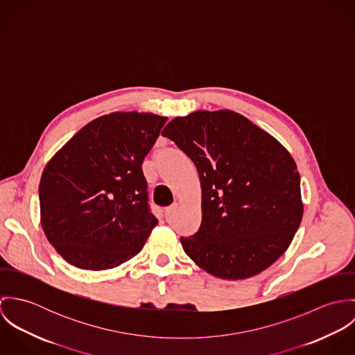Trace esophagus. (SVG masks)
<instances>
[{"label":"esophagus","instance_id":"esophagus-1","mask_svg":"<svg viewBox=\"0 0 355 355\" xmlns=\"http://www.w3.org/2000/svg\"><path fill=\"white\" fill-rule=\"evenodd\" d=\"M176 209H178V203H172L171 206H168V207L165 209V216H166V217L171 216Z\"/></svg>","mask_w":355,"mask_h":355}]
</instances>
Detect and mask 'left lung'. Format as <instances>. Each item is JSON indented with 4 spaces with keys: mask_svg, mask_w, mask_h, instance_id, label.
Masks as SVG:
<instances>
[{
    "mask_svg": "<svg viewBox=\"0 0 355 355\" xmlns=\"http://www.w3.org/2000/svg\"><path fill=\"white\" fill-rule=\"evenodd\" d=\"M196 164L202 223L180 238L207 273L242 280L284 253L304 214L297 164L272 135L232 110L175 117L162 131Z\"/></svg>",
    "mask_w": 355,
    "mask_h": 355,
    "instance_id": "obj_1",
    "label": "left lung"
}]
</instances>
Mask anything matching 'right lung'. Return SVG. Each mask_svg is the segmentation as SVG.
Returning a JSON list of instances; mask_svg holds the SVG:
<instances>
[{"label":"right lung","instance_id":"obj_1","mask_svg":"<svg viewBox=\"0 0 355 355\" xmlns=\"http://www.w3.org/2000/svg\"><path fill=\"white\" fill-rule=\"evenodd\" d=\"M166 117L114 112L78 131L44 169L41 224L67 262L116 268L139 253L158 223L142 162Z\"/></svg>","mask_w":355,"mask_h":355}]
</instances>
